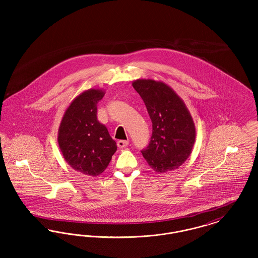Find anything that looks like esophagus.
<instances>
[{"label": "esophagus", "mask_w": 258, "mask_h": 258, "mask_svg": "<svg viewBox=\"0 0 258 258\" xmlns=\"http://www.w3.org/2000/svg\"><path fill=\"white\" fill-rule=\"evenodd\" d=\"M127 145H128V141H126V140H119L117 142V146H118V148H120V149L126 147Z\"/></svg>", "instance_id": "34e87169"}]
</instances>
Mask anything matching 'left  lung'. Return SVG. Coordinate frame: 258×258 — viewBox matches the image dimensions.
Wrapping results in <instances>:
<instances>
[{
    "instance_id": "1",
    "label": "left lung",
    "mask_w": 258,
    "mask_h": 258,
    "mask_svg": "<svg viewBox=\"0 0 258 258\" xmlns=\"http://www.w3.org/2000/svg\"><path fill=\"white\" fill-rule=\"evenodd\" d=\"M133 87L143 99L153 123L150 143L141 151L144 159L158 173L179 168L191 154L197 136L184 100L162 81L136 79Z\"/></svg>"
}]
</instances>
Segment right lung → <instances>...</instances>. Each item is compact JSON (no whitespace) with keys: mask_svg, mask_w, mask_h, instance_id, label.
Segmentation results:
<instances>
[{"mask_svg":"<svg viewBox=\"0 0 258 258\" xmlns=\"http://www.w3.org/2000/svg\"><path fill=\"white\" fill-rule=\"evenodd\" d=\"M103 89L91 88L70 103L61 118L58 143L67 163L75 171L96 177L106 169L117 150L105 125L97 119Z\"/></svg>","mask_w":258,"mask_h":258,"instance_id":"add662e5","label":"right lung"}]
</instances>
